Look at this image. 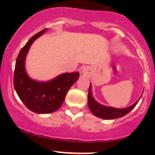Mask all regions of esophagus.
<instances>
[{
    "mask_svg": "<svg viewBox=\"0 0 155 155\" xmlns=\"http://www.w3.org/2000/svg\"><path fill=\"white\" fill-rule=\"evenodd\" d=\"M88 71H89L88 68H84V69H83L82 72H83V73H84V74H88Z\"/></svg>",
    "mask_w": 155,
    "mask_h": 155,
    "instance_id": "1",
    "label": "esophagus"
}]
</instances>
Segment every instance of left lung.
<instances>
[{"label": "left lung", "instance_id": "left-lung-1", "mask_svg": "<svg viewBox=\"0 0 155 155\" xmlns=\"http://www.w3.org/2000/svg\"><path fill=\"white\" fill-rule=\"evenodd\" d=\"M136 102L134 105L128 108L125 109H116V108L107 107L104 105H100L93 98L91 95V87L90 84L89 91H88V95H87V103H88V107H89L90 111L94 115L98 116L99 118L104 119V120H113V119L120 118L122 116H124L129 113L134 109L136 105L137 104Z\"/></svg>", "mask_w": 155, "mask_h": 155}]
</instances>
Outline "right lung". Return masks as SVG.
Instances as JSON below:
<instances>
[{
    "instance_id": "right-lung-1",
    "label": "right lung",
    "mask_w": 155,
    "mask_h": 155,
    "mask_svg": "<svg viewBox=\"0 0 155 155\" xmlns=\"http://www.w3.org/2000/svg\"><path fill=\"white\" fill-rule=\"evenodd\" d=\"M47 28L31 37L19 52L14 74V86L18 95L29 110L36 113H50L62 105L70 87L79 78L78 72L66 73L48 82L31 80L25 71V59L30 46Z\"/></svg>"
}]
</instances>
